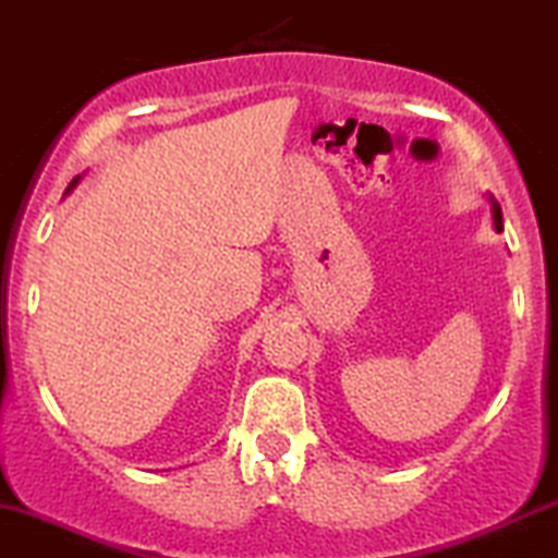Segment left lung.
I'll return each instance as SVG.
<instances>
[{"label": "left lung", "instance_id": "left-lung-1", "mask_svg": "<svg viewBox=\"0 0 558 558\" xmlns=\"http://www.w3.org/2000/svg\"><path fill=\"white\" fill-rule=\"evenodd\" d=\"M489 204H493V225H495V230H504V214H500V206L495 204V198H489Z\"/></svg>", "mask_w": 558, "mask_h": 558}]
</instances>
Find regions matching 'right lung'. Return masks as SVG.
<instances>
[{"instance_id":"add662e5","label":"right lung","mask_w":558,"mask_h":558,"mask_svg":"<svg viewBox=\"0 0 558 558\" xmlns=\"http://www.w3.org/2000/svg\"><path fill=\"white\" fill-rule=\"evenodd\" d=\"M76 182H78V177H76V180H73V182H71V185H69V190H71L73 185H76Z\"/></svg>"}]
</instances>
